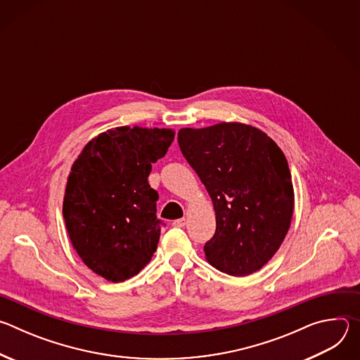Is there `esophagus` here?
Masks as SVG:
<instances>
[{
    "label": "esophagus",
    "instance_id": "obj_1",
    "mask_svg": "<svg viewBox=\"0 0 360 360\" xmlns=\"http://www.w3.org/2000/svg\"><path fill=\"white\" fill-rule=\"evenodd\" d=\"M185 224H186V219H185V218H179V219H175V221L172 222V226H175V228H184Z\"/></svg>",
    "mask_w": 360,
    "mask_h": 360
}]
</instances>
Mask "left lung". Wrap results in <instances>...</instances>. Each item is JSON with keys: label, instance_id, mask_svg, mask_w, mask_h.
Wrapping results in <instances>:
<instances>
[{"label": "left lung", "instance_id": "obj_1", "mask_svg": "<svg viewBox=\"0 0 360 360\" xmlns=\"http://www.w3.org/2000/svg\"><path fill=\"white\" fill-rule=\"evenodd\" d=\"M182 155L207 188L217 231L208 262L232 276L259 271L282 245L293 214V185L281 148L261 129L221 122L178 132Z\"/></svg>", "mask_w": 360, "mask_h": 360}]
</instances>
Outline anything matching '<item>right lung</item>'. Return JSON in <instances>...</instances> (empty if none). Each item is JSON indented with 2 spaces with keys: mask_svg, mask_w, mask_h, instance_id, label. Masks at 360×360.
Returning a JSON list of instances; mask_svg holds the SVG:
<instances>
[{
  "mask_svg": "<svg viewBox=\"0 0 360 360\" xmlns=\"http://www.w3.org/2000/svg\"><path fill=\"white\" fill-rule=\"evenodd\" d=\"M175 132L120 127L89 141L74 162L63 215L82 262L110 282H124L150 261L161 226L158 192L148 184Z\"/></svg>",
  "mask_w": 360,
  "mask_h": 360,
  "instance_id": "obj_1",
  "label": "right lung"
}]
</instances>
